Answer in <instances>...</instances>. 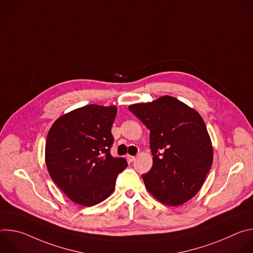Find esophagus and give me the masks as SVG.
<instances>
[{
  "instance_id": "1",
  "label": "esophagus",
  "mask_w": 253,
  "mask_h": 253,
  "mask_svg": "<svg viewBox=\"0 0 253 253\" xmlns=\"http://www.w3.org/2000/svg\"><path fill=\"white\" fill-rule=\"evenodd\" d=\"M127 160L129 162H133L135 160V156H131V155H127Z\"/></svg>"
}]
</instances>
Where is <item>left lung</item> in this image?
Masks as SVG:
<instances>
[{"mask_svg":"<svg viewBox=\"0 0 253 253\" xmlns=\"http://www.w3.org/2000/svg\"><path fill=\"white\" fill-rule=\"evenodd\" d=\"M129 110L150 130L153 165L142 175L145 187L163 204L185 203L200 190L213 160L202 117L171 96L130 105Z\"/></svg>","mask_w":253,"mask_h":253,"instance_id":"8db88e82","label":"left lung"}]
</instances>
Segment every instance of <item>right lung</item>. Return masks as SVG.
I'll use <instances>...</instances> for the list:
<instances>
[{
  "mask_svg": "<svg viewBox=\"0 0 253 253\" xmlns=\"http://www.w3.org/2000/svg\"><path fill=\"white\" fill-rule=\"evenodd\" d=\"M116 106L87 105L58 118L46 141L45 158L57 186L73 202L93 206L115 189L117 176L127 166L110 153Z\"/></svg>",
  "mask_w": 253,
  "mask_h": 253,
  "instance_id": "obj_1",
  "label": "right lung"
}]
</instances>
